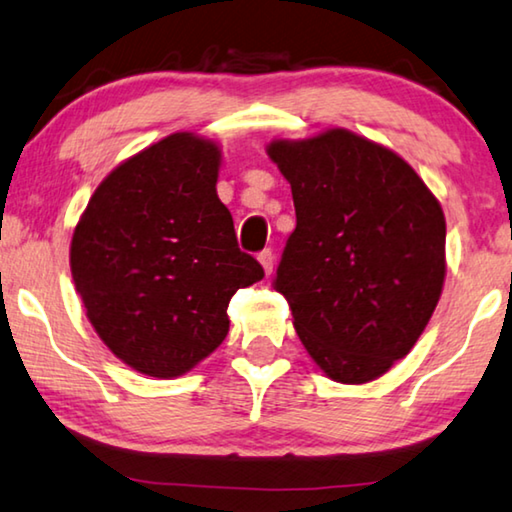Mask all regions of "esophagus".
<instances>
[{
	"mask_svg": "<svg viewBox=\"0 0 512 512\" xmlns=\"http://www.w3.org/2000/svg\"><path fill=\"white\" fill-rule=\"evenodd\" d=\"M257 259H259V264L264 266V273H266V276H271L273 264H276V255H273V250H271V248H264L262 253L257 255Z\"/></svg>",
	"mask_w": 512,
	"mask_h": 512,
	"instance_id": "1",
	"label": "esophagus"
}]
</instances>
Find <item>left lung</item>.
Instances as JSON below:
<instances>
[{
    "label": "left lung",
    "instance_id": "left-lung-1",
    "mask_svg": "<svg viewBox=\"0 0 512 512\" xmlns=\"http://www.w3.org/2000/svg\"><path fill=\"white\" fill-rule=\"evenodd\" d=\"M269 156L292 186L296 227L273 289L326 375L365 384L409 354L446 276V220L404 160L342 128Z\"/></svg>",
    "mask_w": 512,
    "mask_h": 512
}]
</instances>
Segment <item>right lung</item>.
I'll use <instances>...</instances> for the list:
<instances>
[{
	"instance_id": "add662e5",
	"label": "right lung",
	"mask_w": 512,
	"mask_h": 512,
	"mask_svg": "<svg viewBox=\"0 0 512 512\" xmlns=\"http://www.w3.org/2000/svg\"><path fill=\"white\" fill-rule=\"evenodd\" d=\"M218 165L213 142L165 137L96 188L73 232L89 322L142 375L179 377L207 358L230 331L236 289L264 278L218 200Z\"/></svg>"
}]
</instances>
